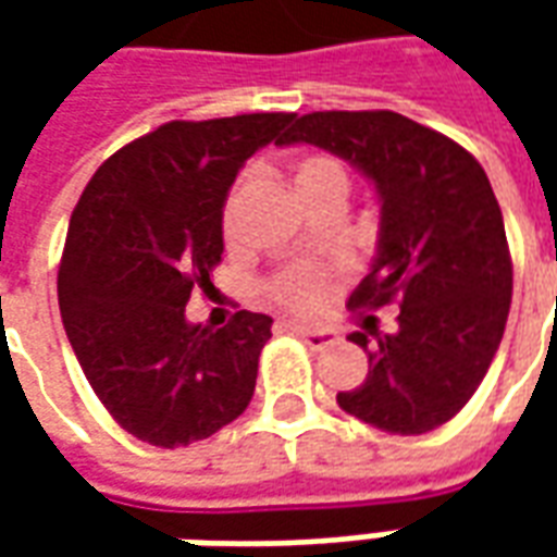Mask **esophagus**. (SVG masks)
Listing matches in <instances>:
<instances>
[{"label": "esophagus", "instance_id": "34e87169", "mask_svg": "<svg viewBox=\"0 0 557 557\" xmlns=\"http://www.w3.org/2000/svg\"><path fill=\"white\" fill-rule=\"evenodd\" d=\"M286 331L295 334L298 339H304L310 349H325V346H334L337 343V331H327V327H310V325H298V322H286Z\"/></svg>", "mask_w": 557, "mask_h": 557}]
</instances>
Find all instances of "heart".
Returning a JSON list of instances; mask_svg holds the SVG:
<instances>
[{
	"label": "heart",
	"mask_w": 557,
	"mask_h": 557,
	"mask_svg": "<svg viewBox=\"0 0 557 557\" xmlns=\"http://www.w3.org/2000/svg\"><path fill=\"white\" fill-rule=\"evenodd\" d=\"M292 184H295V194H304V190H313V187H325V184H346V175L339 170L337 160L322 158V154H310V158H301L292 170ZM242 187L238 184L235 190L226 199V208H223V230L232 232V220H235V206H238V196H242ZM274 298H277L283 307H289L292 313L310 315L315 310H322L327 301V277L325 271H315V268H295L289 274H283L280 280H274Z\"/></svg>",
	"instance_id": "heart-1"
}]
</instances>
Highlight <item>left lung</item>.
I'll use <instances>...</instances> for the list:
<instances>
[{
	"label": "left lung",
	"instance_id": "left-lung-1",
	"mask_svg": "<svg viewBox=\"0 0 557 557\" xmlns=\"http://www.w3.org/2000/svg\"><path fill=\"white\" fill-rule=\"evenodd\" d=\"M277 143L343 158L382 206L375 259L349 310L397 298L399 327L370 331V373L337 394L339 409L394 435L442 426L483 382L510 313L513 265L486 172L459 143L391 110L301 115ZM349 339L369 346L363 331Z\"/></svg>",
	"mask_w": 557,
	"mask_h": 557
}]
</instances>
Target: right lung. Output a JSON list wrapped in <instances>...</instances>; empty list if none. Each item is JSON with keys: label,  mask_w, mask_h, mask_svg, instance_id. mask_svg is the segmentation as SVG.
<instances>
[{"label": "right lung", "mask_w": 557, "mask_h": 557, "mask_svg": "<svg viewBox=\"0 0 557 557\" xmlns=\"http://www.w3.org/2000/svg\"><path fill=\"white\" fill-rule=\"evenodd\" d=\"M292 113L170 122L91 175L67 226L59 310L91 391L115 423L154 447H187L253 399L271 315L187 322L223 253V206L244 160Z\"/></svg>", "instance_id": "obj_1"}]
</instances>
